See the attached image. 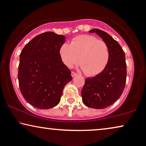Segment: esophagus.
<instances>
[{
	"label": "esophagus",
	"instance_id": "1",
	"mask_svg": "<svg viewBox=\"0 0 146 146\" xmlns=\"http://www.w3.org/2000/svg\"><path fill=\"white\" fill-rule=\"evenodd\" d=\"M77 75V73H76L75 72H73V71H72V72H71V76H72L73 77H75V76H76Z\"/></svg>",
	"mask_w": 146,
	"mask_h": 146
}]
</instances>
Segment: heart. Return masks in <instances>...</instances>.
<instances>
[{
  "label": "heart",
  "mask_w": 146,
  "mask_h": 146,
  "mask_svg": "<svg viewBox=\"0 0 146 146\" xmlns=\"http://www.w3.org/2000/svg\"><path fill=\"white\" fill-rule=\"evenodd\" d=\"M60 56L67 67H71L79 62L86 75L101 73L110 60V50L106 43L94 36L82 35L75 36L70 44L64 43L60 48Z\"/></svg>",
  "instance_id": "1"
}]
</instances>
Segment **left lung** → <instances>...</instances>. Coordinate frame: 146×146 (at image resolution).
<instances>
[{"instance_id":"left-lung-1","label":"left lung","mask_w":146,"mask_h":146,"mask_svg":"<svg viewBox=\"0 0 146 146\" xmlns=\"http://www.w3.org/2000/svg\"><path fill=\"white\" fill-rule=\"evenodd\" d=\"M107 44L110 50V60L106 69L99 75L86 78L82 89V102L87 107L104 109L112 105L123 93L127 79L125 54L117 41L102 30L94 29Z\"/></svg>"}]
</instances>
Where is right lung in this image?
<instances>
[{
	"mask_svg": "<svg viewBox=\"0 0 146 146\" xmlns=\"http://www.w3.org/2000/svg\"><path fill=\"white\" fill-rule=\"evenodd\" d=\"M66 36L54 32L36 36L19 56L18 81L28 103L40 110L57 106L66 84L72 80L71 71L61 60L60 48Z\"/></svg>",
	"mask_w": 146,
	"mask_h": 146,
	"instance_id": "add662e5",
	"label": "right lung"
}]
</instances>
